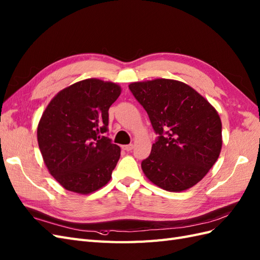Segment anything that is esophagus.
<instances>
[{"mask_svg": "<svg viewBox=\"0 0 260 260\" xmlns=\"http://www.w3.org/2000/svg\"><path fill=\"white\" fill-rule=\"evenodd\" d=\"M124 150H126V151H131V150H133V148H134V145L133 144H131V145H125V146H123L122 147Z\"/></svg>", "mask_w": 260, "mask_h": 260, "instance_id": "esophagus-1", "label": "esophagus"}]
</instances>
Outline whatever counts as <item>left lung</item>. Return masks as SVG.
<instances>
[{"mask_svg":"<svg viewBox=\"0 0 260 260\" xmlns=\"http://www.w3.org/2000/svg\"><path fill=\"white\" fill-rule=\"evenodd\" d=\"M128 88L158 134L149 157L142 162L145 175L169 191L192 187L221 151L222 124L216 109L179 80L137 81Z\"/></svg>","mask_w":260,"mask_h":260,"instance_id":"left-lung-1","label":"left lung"}]
</instances>
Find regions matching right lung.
<instances>
[{
    "label": "right lung",
    "instance_id": "obj_1",
    "mask_svg": "<svg viewBox=\"0 0 260 260\" xmlns=\"http://www.w3.org/2000/svg\"><path fill=\"white\" fill-rule=\"evenodd\" d=\"M121 87L97 78L78 81L50 101L37 129L44 163L62 186L87 195L110 181L121 148L105 136L109 108Z\"/></svg>",
    "mask_w": 260,
    "mask_h": 260
}]
</instances>
